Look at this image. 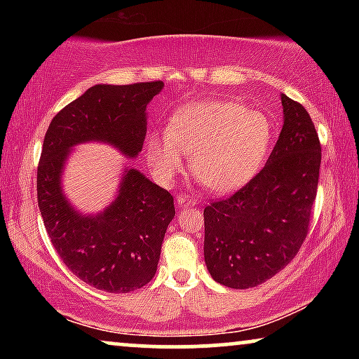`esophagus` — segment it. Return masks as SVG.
<instances>
[{"label":"esophagus","mask_w":359,"mask_h":359,"mask_svg":"<svg viewBox=\"0 0 359 359\" xmlns=\"http://www.w3.org/2000/svg\"><path fill=\"white\" fill-rule=\"evenodd\" d=\"M176 201H178L180 205H184V204H194L196 199L194 196H189V194H180L178 198H176Z\"/></svg>","instance_id":"esophagus-1"}]
</instances>
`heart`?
<instances>
[{
	"instance_id": "obj_1",
	"label": "heart",
	"mask_w": 359,
	"mask_h": 359,
	"mask_svg": "<svg viewBox=\"0 0 359 359\" xmlns=\"http://www.w3.org/2000/svg\"><path fill=\"white\" fill-rule=\"evenodd\" d=\"M273 140V124L264 112L233 101L193 102L176 111L168 130L150 134L147 158L158 181L170 184L191 170L210 191L233 193L258 173Z\"/></svg>"
}]
</instances>
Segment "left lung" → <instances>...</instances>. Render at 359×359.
<instances>
[{
  "label": "left lung",
  "instance_id": "8db88e82",
  "mask_svg": "<svg viewBox=\"0 0 359 359\" xmlns=\"http://www.w3.org/2000/svg\"><path fill=\"white\" fill-rule=\"evenodd\" d=\"M284 126L266 165L204 209V259L215 281L248 289L296 258L311 224L322 147L301 102L281 95Z\"/></svg>",
  "mask_w": 359,
  "mask_h": 359
}]
</instances>
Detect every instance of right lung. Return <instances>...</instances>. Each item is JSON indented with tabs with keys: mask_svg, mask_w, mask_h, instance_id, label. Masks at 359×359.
Returning <instances> with one entry per match:
<instances>
[{
	"mask_svg": "<svg viewBox=\"0 0 359 359\" xmlns=\"http://www.w3.org/2000/svg\"><path fill=\"white\" fill-rule=\"evenodd\" d=\"M161 81L96 85L53 117L37 166V203L58 257L90 286L126 294L155 276L161 243L175 217L173 196L130 168L104 212L83 217L63 198L60 173L70 147L88 140L135 156L144 145L145 109Z\"/></svg>",
	"mask_w": 359,
	"mask_h": 359,
	"instance_id": "obj_1",
	"label": "right lung"
}]
</instances>
